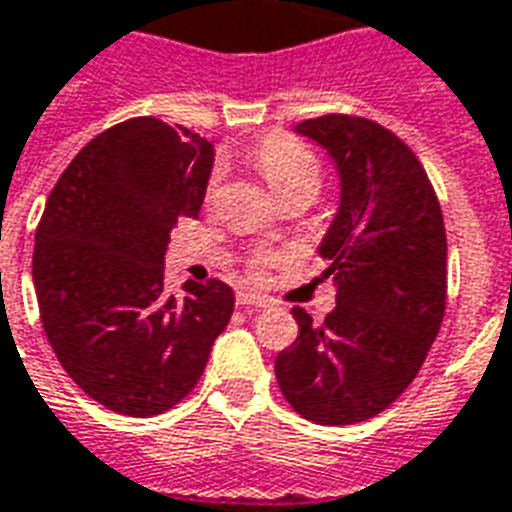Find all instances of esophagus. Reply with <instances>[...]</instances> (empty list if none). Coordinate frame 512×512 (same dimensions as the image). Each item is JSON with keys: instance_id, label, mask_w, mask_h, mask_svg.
Wrapping results in <instances>:
<instances>
[{"instance_id": "esophagus-1", "label": "esophagus", "mask_w": 512, "mask_h": 512, "mask_svg": "<svg viewBox=\"0 0 512 512\" xmlns=\"http://www.w3.org/2000/svg\"><path fill=\"white\" fill-rule=\"evenodd\" d=\"M236 306L252 308V311H260V308H268V303H265L260 295H252V292H239V295H236Z\"/></svg>"}]
</instances>
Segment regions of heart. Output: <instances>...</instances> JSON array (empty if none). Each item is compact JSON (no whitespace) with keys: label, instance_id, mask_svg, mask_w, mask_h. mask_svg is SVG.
Listing matches in <instances>:
<instances>
[{"label":"heart","instance_id":"obj_1","mask_svg":"<svg viewBox=\"0 0 512 512\" xmlns=\"http://www.w3.org/2000/svg\"><path fill=\"white\" fill-rule=\"evenodd\" d=\"M257 169L263 171L265 182L271 185L273 195L290 193V190H298V187H308L317 193L319 187V161L314 152L308 150L306 144H300L298 139L284 134H271L268 139L257 144L255 150ZM214 185H217V174L209 177V185H206V198H212ZM279 257L271 255V252H260L249 260V276L252 279H263L265 271L276 263Z\"/></svg>","mask_w":512,"mask_h":512}]
</instances>
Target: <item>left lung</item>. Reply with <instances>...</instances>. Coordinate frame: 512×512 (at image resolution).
Returning a JSON list of instances; mask_svg holds the SVG:
<instances>
[{"instance_id":"left-lung-1","label":"left lung","mask_w":512,"mask_h":512,"mask_svg":"<svg viewBox=\"0 0 512 512\" xmlns=\"http://www.w3.org/2000/svg\"><path fill=\"white\" fill-rule=\"evenodd\" d=\"M295 131L327 150L341 204L319 244L335 303L322 325L292 308L298 338L276 357L284 400L317 424H357L395 403L446 314V225L408 144L368 117L322 115Z\"/></svg>"}]
</instances>
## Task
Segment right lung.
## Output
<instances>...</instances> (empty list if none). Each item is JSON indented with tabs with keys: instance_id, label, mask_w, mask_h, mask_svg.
I'll return each instance as SVG.
<instances>
[{
	"instance_id": "right-lung-1",
	"label": "right lung",
	"mask_w": 512,
	"mask_h": 512,
	"mask_svg": "<svg viewBox=\"0 0 512 512\" xmlns=\"http://www.w3.org/2000/svg\"><path fill=\"white\" fill-rule=\"evenodd\" d=\"M214 144L158 117L101 131L66 166L34 236L39 319L61 368L96 403L158 416L193 392L233 314L220 279L163 292V255L198 217Z\"/></svg>"
}]
</instances>
